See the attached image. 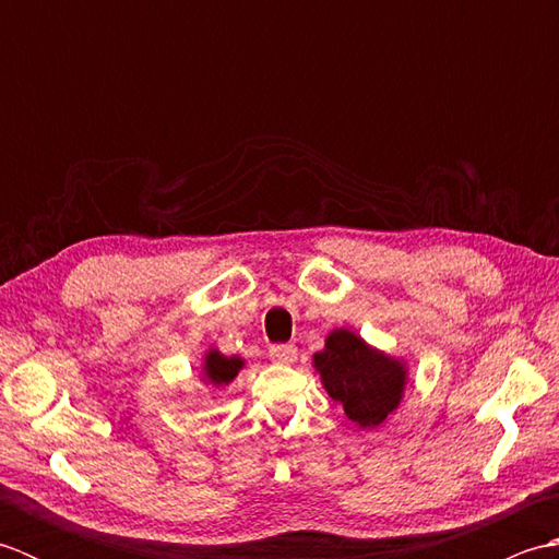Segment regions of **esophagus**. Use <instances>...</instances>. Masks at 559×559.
I'll return each instance as SVG.
<instances>
[{
	"label": "esophagus",
	"instance_id": "1",
	"mask_svg": "<svg viewBox=\"0 0 559 559\" xmlns=\"http://www.w3.org/2000/svg\"><path fill=\"white\" fill-rule=\"evenodd\" d=\"M269 355H271L273 362L290 365V362H295V358H298V348H295V346H271Z\"/></svg>",
	"mask_w": 559,
	"mask_h": 559
}]
</instances>
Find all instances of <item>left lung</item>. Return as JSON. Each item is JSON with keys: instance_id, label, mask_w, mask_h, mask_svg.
<instances>
[{"instance_id": "obj_1", "label": "left lung", "mask_w": 559, "mask_h": 559, "mask_svg": "<svg viewBox=\"0 0 559 559\" xmlns=\"http://www.w3.org/2000/svg\"><path fill=\"white\" fill-rule=\"evenodd\" d=\"M312 365L326 394L362 430L382 425L399 408L408 384L406 362L372 348L350 329L331 331Z\"/></svg>"}]
</instances>
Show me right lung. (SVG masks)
I'll use <instances>...</instances> for the list:
<instances>
[{"mask_svg": "<svg viewBox=\"0 0 559 559\" xmlns=\"http://www.w3.org/2000/svg\"><path fill=\"white\" fill-rule=\"evenodd\" d=\"M245 367L240 355H223L218 348H209L204 355V365H201V377L211 386H228Z\"/></svg>", "mask_w": 559, "mask_h": 559, "instance_id": "1", "label": "right lung"}]
</instances>
